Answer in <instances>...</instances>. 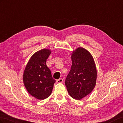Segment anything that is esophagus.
Returning <instances> with one entry per match:
<instances>
[{
  "mask_svg": "<svg viewBox=\"0 0 123 123\" xmlns=\"http://www.w3.org/2000/svg\"><path fill=\"white\" fill-rule=\"evenodd\" d=\"M63 82V79H59L58 80H56V83H61Z\"/></svg>",
  "mask_w": 123,
  "mask_h": 123,
  "instance_id": "obj_1",
  "label": "esophagus"
}]
</instances>
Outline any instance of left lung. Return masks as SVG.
I'll return each instance as SVG.
<instances>
[{"mask_svg": "<svg viewBox=\"0 0 123 123\" xmlns=\"http://www.w3.org/2000/svg\"><path fill=\"white\" fill-rule=\"evenodd\" d=\"M71 60V68L66 79L65 85L73 98L80 100L94 88L97 71L92 55L82 47L73 51Z\"/></svg>", "mask_w": 123, "mask_h": 123, "instance_id": "left-lung-1", "label": "left lung"}]
</instances>
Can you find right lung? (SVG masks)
I'll return each instance as SVG.
<instances>
[{
    "mask_svg": "<svg viewBox=\"0 0 123 123\" xmlns=\"http://www.w3.org/2000/svg\"><path fill=\"white\" fill-rule=\"evenodd\" d=\"M51 53L48 49L37 51L29 59L24 72V84L27 91L39 100L49 97L55 82L46 65Z\"/></svg>",
    "mask_w": 123,
    "mask_h": 123,
    "instance_id": "add662e5",
    "label": "right lung"
}]
</instances>
